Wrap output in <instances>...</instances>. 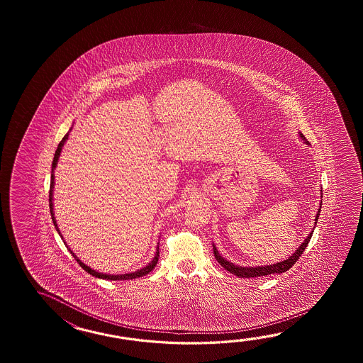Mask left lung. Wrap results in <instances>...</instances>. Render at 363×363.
Listing matches in <instances>:
<instances>
[{
    "label": "left lung",
    "instance_id": "left-lung-1",
    "mask_svg": "<svg viewBox=\"0 0 363 363\" xmlns=\"http://www.w3.org/2000/svg\"><path fill=\"white\" fill-rule=\"evenodd\" d=\"M300 138L302 140H305V136L300 133ZM308 143V141H306ZM319 213H320V208L318 210L315 216V224L318 222V218H319ZM313 232L308 235V238L305 239V241L302 242L301 247H298L294 255H291L286 261H281V262L275 263V264H270V266H258V267H242V266H236L233 263L228 262L227 259H224L223 257H220V255L218 253L216 245L213 247L214 250V255H216V259L218 262L220 263L223 266L224 269L227 271H230L233 275L240 277V278H261V277H266V275H270V274H281V272H286V270H289L294 263L298 261V258L301 257L305 247H308V241L313 236Z\"/></svg>",
    "mask_w": 363,
    "mask_h": 363
}]
</instances>
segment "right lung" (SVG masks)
<instances>
[{
    "label": "right lung",
    "mask_w": 363,
    "mask_h": 363,
    "mask_svg": "<svg viewBox=\"0 0 363 363\" xmlns=\"http://www.w3.org/2000/svg\"><path fill=\"white\" fill-rule=\"evenodd\" d=\"M67 139H69V133H66V135L63 136V139L61 140V143L58 144V147H57V150H55V158H53V163H52V179H50V189H49V208H50V216H52L55 227L57 228V231H58L60 235H61V232H60L58 227H57L55 213H53V188H55V174H53V172H55V166H57L58 158H60V155H61L62 147H63L65 141ZM158 249H160V247H157V253H155V257L153 258V261L149 263L147 266H145L144 269L135 271V272H131V274H123V275H108V274H101V272L92 270L89 266H86V264L82 262L80 259H77V255H74L71 250H69V252H71V255H74V258L77 259V263L82 266V269L86 271L88 274H91L92 277H96V278L100 279H108V280H130V279H136L140 278V277H144V275H147V274H149L150 271L155 269V264L158 262V257H160V250H158Z\"/></svg>",
    "instance_id": "right-lung-1"
}]
</instances>
